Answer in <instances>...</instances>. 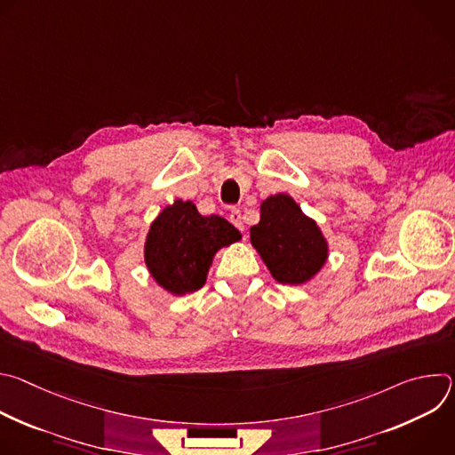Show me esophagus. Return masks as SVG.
I'll list each match as a JSON object with an SVG mask.
<instances>
[{
  "label": "esophagus",
  "instance_id": "1",
  "mask_svg": "<svg viewBox=\"0 0 455 455\" xmlns=\"http://www.w3.org/2000/svg\"><path fill=\"white\" fill-rule=\"evenodd\" d=\"M228 220H230V223L237 228V230H241V232H244V225H243V216H241V211L239 209H232L230 211V214H228Z\"/></svg>",
  "mask_w": 455,
  "mask_h": 455
}]
</instances>
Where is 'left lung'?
Here are the masks:
<instances>
[{
	"mask_svg": "<svg viewBox=\"0 0 455 455\" xmlns=\"http://www.w3.org/2000/svg\"><path fill=\"white\" fill-rule=\"evenodd\" d=\"M250 239L274 279L283 284L309 281L328 257V244L316 223L302 214L288 194L263 202L261 221L250 228Z\"/></svg>",
	"mask_w": 455,
	"mask_h": 455,
	"instance_id": "8db88e82",
	"label": "left lung"
}]
</instances>
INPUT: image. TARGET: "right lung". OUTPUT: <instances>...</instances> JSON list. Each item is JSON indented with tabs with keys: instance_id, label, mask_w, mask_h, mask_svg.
<instances>
[{
	"instance_id": "obj_1",
	"label": "right lung",
	"mask_w": 455,
	"mask_h": 455,
	"mask_svg": "<svg viewBox=\"0 0 455 455\" xmlns=\"http://www.w3.org/2000/svg\"><path fill=\"white\" fill-rule=\"evenodd\" d=\"M241 234L220 216H202L194 204L176 200L151 225L146 265L156 283L174 295L205 284L214 253Z\"/></svg>"
}]
</instances>
